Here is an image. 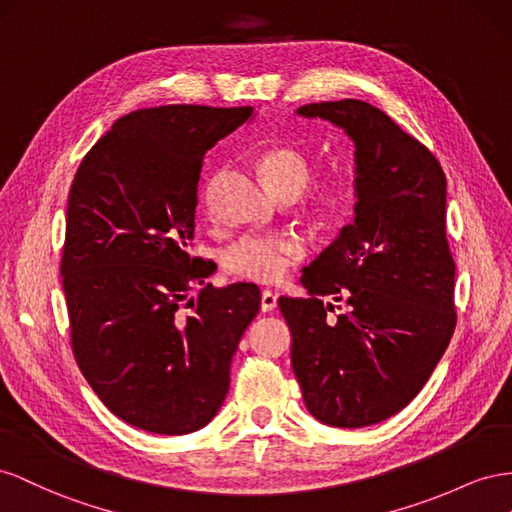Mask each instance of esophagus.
<instances>
[{"label": "esophagus", "instance_id": "34e87169", "mask_svg": "<svg viewBox=\"0 0 512 512\" xmlns=\"http://www.w3.org/2000/svg\"><path fill=\"white\" fill-rule=\"evenodd\" d=\"M274 309H276V294H272L270 289H264V294H261V311L272 313Z\"/></svg>", "mask_w": 512, "mask_h": 512}]
</instances>
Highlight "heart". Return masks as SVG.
<instances>
[{
  "mask_svg": "<svg viewBox=\"0 0 512 512\" xmlns=\"http://www.w3.org/2000/svg\"><path fill=\"white\" fill-rule=\"evenodd\" d=\"M261 171L276 193L300 197L311 184L313 163L306 152L294 145L274 148L261 158ZM356 199V178L352 171L332 175L319 186L315 203L326 214H343ZM304 242L287 233H248L225 251V266L231 274L253 283H276L304 257Z\"/></svg>",
  "mask_w": 512,
  "mask_h": 512,
  "instance_id": "b5f03b06",
  "label": "heart"
}]
</instances>
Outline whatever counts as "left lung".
Returning <instances> with one entry per match:
<instances>
[{
	"label": "left lung",
	"mask_w": 512,
	"mask_h": 512,
	"mask_svg": "<svg viewBox=\"0 0 512 512\" xmlns=\"http://www.w3.org/2000/svg\"><path fill=\"white\" fill-rule=\"evenodd\" d=\"M354 143V223L302 272L309 298H281L306 410L341 429L377 425L427 384L455 330L446 175L437 158L364 100L296 109ZM350 306L337 322L331 303ZM341 309V306H339Z\"/></svg>",
	"instance_id": "left-lung-1"
}]
</instances>
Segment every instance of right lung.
Returning a JSON list of instances; mask_svg holds the SVG:
<instances>
[{
    "label": "right lung",
    "instance_id": "right-lung-1",
    "mask_svg": "<svg viewBox=\"0 0 512 512\" xmlns=\"http://www.w3.org/2000/svg\"><path fill=\"white\" fill-rule=\"evenodd\" d=\"M253 118L251 107L133 111L98 139L72 182L62 255L72 352L98 399L137 429L199 431L227 397L259 287L208 283L189 301L216 266L188 251L203 156Z\"/></svg>",
    "mask_w": 512,
    "mask_h": 512
}]
</instances>
